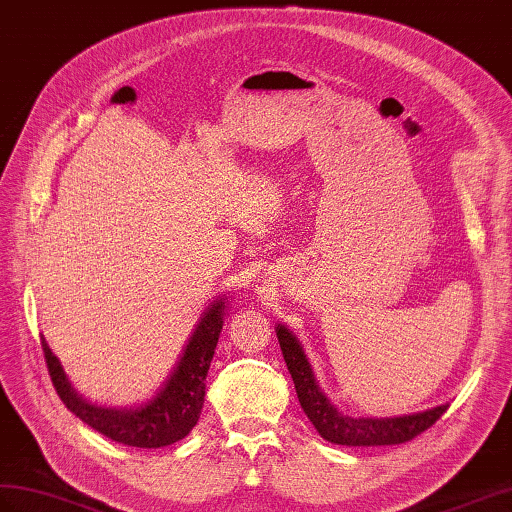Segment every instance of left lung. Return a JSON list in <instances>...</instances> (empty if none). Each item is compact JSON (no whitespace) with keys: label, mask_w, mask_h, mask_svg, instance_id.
Returning <instances> with one entry per match:
<instances>
[{"label":"left lung","mask_w":512,"mask_h":512,"mask_svg":"<svg viewBox=\"0 0 512 512\" xmlns=\"http://www.w3.org/2000/svg\"><path fill=\"white\" fill-rule=\"evenodd\" d=\"M277 337L287 370L292 374L298 402L303 406L305 415L311 419V424L320 432V437L326 441L337 445H396L422 435L424 430H428L448 411L450 404H441L435 406V409L413 415L348 417L342 411H337L335 404H331V400L322 393L316 374H313L305 350L296 335L279 324Z\"/></svg>","instance_id":"obj_1"}]
</instances>
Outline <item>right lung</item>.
<instances>
[{
    "label": "right lung",
    "mask_w": 512,
    "mask_h": 512,
    "mask_svg": "<svg viewBox=\"0 0 512 512\" xmlns=\"http://www.w3.org/2000/svg\"><path fill=\"white\" fill-rule=\"evenodd\" d=\"M222 322H225V300L216 298L194 326V333L162 389L134 409H116V406L110 409V406L90 404L77 396L45 337L41 346L51 383L60 400L84 424L101 432L103 437L131 445V448H164L186 437L199 422L205 400V376L214 359Z\"/></svg>",
    "instance_id": "1"
}]
</instances>
